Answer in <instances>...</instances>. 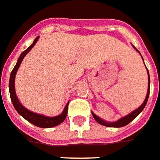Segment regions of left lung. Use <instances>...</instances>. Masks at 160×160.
Instances as JSON below:
<instances>
[{"instance_id":"obj_1","label":"left lung","mask_w":160,"mask_h":160,"mask_svg":"<svg viewBox=\"0 0 160 160\" xmlns=\"http://www.w3.org/2000/svg\"><path fill=\"white\" fill-rule=\"evenodd\" d=\"M132 47L134 48V49L136 50L138 52L140 53V52L138 51V50L134 47V46H132ZM140 55L141 56V54L140 53ZM142 58V56H141ZM142 59H143V58H142ZM144 62V60H143ZM145 64V63H144ZM147 75H148V88H147V96H146V98H145V101H144V102L141 105H140V107L136 108L135 110H133L132 112H131L130 114H128V115H126V116H123L121 119H119L117 120L116 122H106V121H104L102 118H100L99 116H97L96 114H95L93 112H91V114H92L93 117L94 119L96 120V122H98L99 124L101 125H103L105 127H109V128H122V127H124V126L128 125V123L132 122V120H134V119L136 118L137 116L139 115L140 112H142V110L144 109V108L146 107V105L147 103V101H148V97H149V93H150V76H149V72H148V70L147 69Z\"/></svg>"}]
</instances>
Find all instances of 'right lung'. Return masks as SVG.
<instances>
[{
  "label": "right lung",
  "mask_w": 160,
  "mask_h": 160,
  "mask_svg": "<svg viewBox=\"0 0 160 160\" xmlns=\"http://www.w3.org/2000/svg\"><path fill=\"white\" fill-rule=\"evenodd\" d=\"M39 37H37L35 38L34 41L32 42L31 46L28 47V49L25 50L23 52L20 54V58H18L15 66L13 69V71L11 72L10 75V79H9V93H10V97H11V101H12V103H13V107L16 109V111L19 114L25 118L28 122H29L32 124L37 126L38 128H52V127H56V126L59 125L62 122H64L66 116H67L68 113V105H69V102L67 104L65 105L64 110L58 115L57 116H53V117H49V116H46V115H43V114H37L34 112H32V111L28 110V108L24 107L22 104L20 103V101L18 99V97L16 96V92H15V88H14V80H15V76H16L17 71L20 67V64L22 62V60L25 58V56L28 54L32 48L36 45V43L38 41V39Z\"/></svg>",
  "instance_id": "right-lung-1"
}]
</instances>
